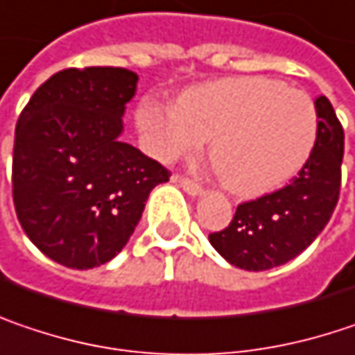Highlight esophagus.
<instances>
[{
	"mask_svg": "<svg viewBox=\"0 0 355 355\" xmlns=\"http://www.w3.org/2000/svg\"><path fill=\"white\" fill-rule=\"evenodd\" d=\"M175 182H178V187L184 191V193H189V195H193V197H197V195H201L203 193V187L201 184H197L195 180H191V178H184V177H173Z\"/></svg>",
	"mask_w": 355,
	"mask_h": 355,
	"instance_id": "obj_1",
	"label": "esophagus"
}]
</instances>
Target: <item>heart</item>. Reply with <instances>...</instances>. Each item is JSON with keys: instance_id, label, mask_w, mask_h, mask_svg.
Instances as JSON below:
<instances>
[{"instance_id": "1", "label": "heart", "mask_w": 355, "mask_h": 355, "mask_svg": "<svg viewBox=\"0 0 355 355\" xmlns=\"http://www.w3.org/2000/svg\"><path fill=\"white\" fill-rule=\"evenodd\" d=\"M142 144L160 162L195 158L211 138L223 184L243 197L282 187L317 142V107L303 89L260 75L187 89L177 105L146 97L136 110Z\"/></svg>"}]
</instances>
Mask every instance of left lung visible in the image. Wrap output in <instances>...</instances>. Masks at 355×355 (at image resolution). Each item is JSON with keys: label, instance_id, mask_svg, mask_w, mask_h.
I'll return each mask as SVG.
<instances>
[{"label": "left lung", "instance_id": "1", "mask_svg": "<svg viewBox=\"0 0 355 355\" xmlns=\"http://www.w3.org/2000/svg\"><path fill=\"white\" fill-rule=\"evenodd\" d=\"M317 142L299 175L286 187L238 205L211 245L234 266L268 270L297 258L323 232L338 205L343 158V128L327 97L315 99Z\"/></svg>", "mask_w": 355, "mask_h": 355}]
</instances>
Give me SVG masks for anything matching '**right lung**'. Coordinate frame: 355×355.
Segmentation results:
<instances>
[{
  "mask_svg": "<svg viewBox=\"0 0 355 355\" xmlns=\"http://www.w3.org/2000/svg\"><path fill=\"white\" fill-rule=\"evenodd\" d=\"M138 75L119 67L64 69L19 113L12 189L26 236L50 260L87 270L134 234L150 191L171 173L119 140Z\"/></svg>",
  "mask_w": 355,
  "mask_h": 355,
  "instance_id": "obj_1",
  "label": "right lung"
}]
</instances>
